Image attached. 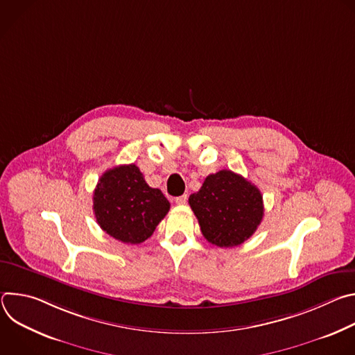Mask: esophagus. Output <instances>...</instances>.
I'll return each mask as SVG.
<instances>
[{
    "label": "esophagus",
    "mask_w": 355,
    "mask_h": 355,
    "mask_svg": "<svg viewBox=\"0 0 355 355\" xmlns=\"http://www.w3.org/2000/svg\"><path fill=\"white\" fill-rule=\"evenodd\" d=\"M187 199H188V195L184 193V195H181V196H177V198H175V202H177L178 205H184V204H187Z\"/></svg>",
    "instance_id": "obj_1"
}]
</instances>
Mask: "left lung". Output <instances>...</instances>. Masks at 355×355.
Here are the masks:
<instances>
[{
    "mask_svg": "<svg viewBox=\"0 0 355 355\" xmlns=\"http://www.w3.org/2000/svg\"><path fill=\"white\" fill-rule=\"evenodd\" d=\"M188 202L202 234L218 247L244 243L254 234L264 215L260 189L230 170L208 175Z\"/></svg>",
    "mask_w": 355,
    "mask_h": 355,
    "instance_id": "obj_1",
    "label": "left lung"
}]
</instances>
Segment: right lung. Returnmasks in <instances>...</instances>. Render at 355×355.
Instances as JSON below:
<instances>
[{"mask_svg":"<svg viewBox=\"0 0 355 355\" xmlns=\"http://www.w3.org/2000/svg\"><path fill=\"white\" fill-rule=\"evenodd\" d=\"M92 202L99 227L128 244L147 240L170 211L163 192L148 187L135 164L105 171L94 189Z\"/></svg>","mask_w":355,"mask_h":355,"instance_id":"1","label":"right lung"}]
</instances>
